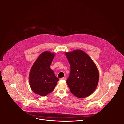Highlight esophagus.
<instances>
[{
	"mask_svg": "<svg viewBox=\"0 0 124 124\" xmlns=\"http://www.w3.org/2000/svg\"><path fill=\"white\" fill-rule=\"evenodd\" d=\"M60 79H61V80H66V77H64L61 78H60Z\"/></svg>",
	"mask_w": 124,
	"mask_h": 124,
	"instance_id": "esophagus-1",
	"label": "esophagus"
}]
</instances>
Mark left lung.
<instances>
[{
	"mask_svg": "<svg viewBox=\"0 0 124 124\" xmlns=\"http://www.w3.org/2000/svg\"><path fill=\"white\" fill-rule=\"evenodd\" d=\"M71 71L66 83L72 93L78 98H84L96 89L99 73L95 64L86 53L76 50L65 53Z\"/></svg>",
	"mask_w": 124,
	"mask_h": 124,
	"instance_id": "obj_1",
	"label": "left lung"
}]
</instances>
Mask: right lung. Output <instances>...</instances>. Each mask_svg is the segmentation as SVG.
Wrapping results in <instances>:
<instances>
[{"label": "right lung", "mask_w": 124, "mask_h": 124, "mask_svg": "<svg viewBox=\"0 0 124 124\" xmlns=\"http://www.w3.org/2000/svg\"><path fill=\"white\" fill-rule=\"evenodd\" d=\"M55 54L45 51L40 54L32 65L29 74L31 89L37 94L46 96L53 91L59 79L50 68Z\"/></svg>", "instance_id": "right-lung-1"}]
</instances>
